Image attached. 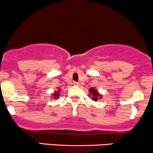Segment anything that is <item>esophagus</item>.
<instances>
[{
	"label": "esophagus",
	"mask_w": 153,
	"mask_h": 153,
	"mask_svg": "<svg viewBox=\"0 0 153 153\" xmlns=\"http://www.w3.org/2000/svg\"><path fill=\"white\" fill-rule=\"evenodd\" d=\"M73 84L75 85H77V86H78V85H79L80 83H78V82H74Z\"/></svg>",
	"instance_id": "1"
}]
</instances>
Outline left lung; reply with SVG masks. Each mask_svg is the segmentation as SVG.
<instances>
[{
  "instance_id": "8db88e82",
  "label": "left lung",
  "mask_w": 153,
  "mask_h": 153,
  "mask_svg": "<svg viewBox=\"0 0 153 153\" xmlns=\"http://www.w3.org/2000/svg\"><path fill=\"white\" fill-rule=\"evenodd\" d=\"M89 92L91 93L89 94V97L91 96L92 100H94V101H97V100H98V99L101 98V95H100V94L99 93L98 91L96 90L95 88H90Z\"/></svg>"
}]
</instances>
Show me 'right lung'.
<instances>
[{
    "instance_id": "1",
    "label": "right lung",
    "mask_w": 153,
    "mask_h": 153,
    "mask_svg": "<svg viewBox=\"0 0 153 153\" xmlns=\"http://www.w3.org/2000/svg\"><path fill=\"white\" fill-rule=\"evenodd\" d=\"M59 91H60L59 90H58L57 91H55L54 93L52 94V97H51L52 98H53L54 100H56V99L59 98Z\"/></svg>"
}]
</instances>
